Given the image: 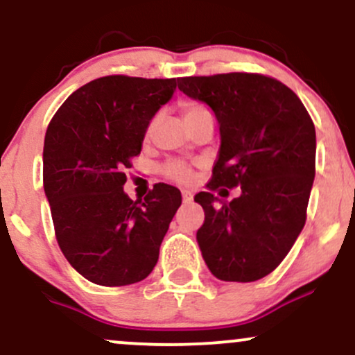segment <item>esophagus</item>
I'll use <instances>...</instances> for the list:
<instances>
[{"instance_id":"esophagus-1","label":"esophagus","mask_w":355,"mask_h":355,"mask_svg":"<svg viewBox=\"0 0 355 355\" xmlns=\"http://www.w3.org/2000/svg\"><path fill=\"white\" fill-rule=\"evenodd\" d=\"M181 194H182V201L191 202V199H193V193H191L189 189H182Z\"/></svg>"}]
</instances>
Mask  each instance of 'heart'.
<instances>
[{
    "label": "heart",
    "mask_w": 355,
    "mask_h": 355,
    "mask_svg": "<svg viewBox=\"0 0 355 355\" xmlns=\"http://www.w3.org/2000/svg\"><path fill=\"white\" fill-rule=\"evenodd\" d=\"M202 110H206L205 107L196 105V103H189V105H186L184 112H186V117H191V115L202 112ZM162 173L176 182H189L191 178H193V171H191V167L186 164V162H181V161H169L164 167H162Z\"/></svg>",
    "instance_id": "b5f03b06"
}]
</instances>
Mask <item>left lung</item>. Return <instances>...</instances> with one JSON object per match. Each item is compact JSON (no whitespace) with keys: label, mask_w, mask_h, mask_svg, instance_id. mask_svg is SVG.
<instances>
[{"label":"left lung","mask_w":355,"mask_h":355,"mask_svg":"<svg viewBox=\"0 0 355 355\" xmlns=\"http://www.w3.org/2000/svg\"><path fill=\"white\" fill-rule=\"evenodd\" d=\"M178 89L213 110L221 146L209 189L236 188L205 209L196 240L209 272L225 282H254L272 273L304 230L315 178V127L288 87L258 73L178 78Z\"/></svg>","instance_id":"1"}]
</instances>
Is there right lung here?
<instances>
[{
  "label": "right lung",
  "mask_w": 355,
  "mask_h": 355,
  "mask_svg": "<svg viewBox=\"0 0 355 355\" xmlns=\"http://www.w3.org/2000/svg\"><path fill=\"white\" fill-rule=\"evenodd\" d=\"M174 92L176 78H97L75 90L46 129L43 188L55 234L92 284H137L157 263L181 193L159 182L139 205L124 191V171Z\"/></svg>",
  "instance_id": "right-lung-1"
}]
</instances>
